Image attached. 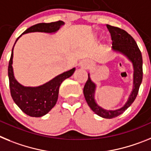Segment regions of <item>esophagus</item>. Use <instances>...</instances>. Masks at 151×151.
<instances>
[{"label":"esophagus","mask_w":151,"mask_h":151,"mask_svg":"<svg viewBox=\"0 0 151 151\" xmlns=\"http://www.w3.org/2000/svg\"><path fill=\"white\" fill-rule=\"evenodd\" d=\"M80 66H81V68H83V69H88V68H90V65L88 61H83L80 63Z\"/></svg>","instance_id":"esophagus-1"}]
</instances>
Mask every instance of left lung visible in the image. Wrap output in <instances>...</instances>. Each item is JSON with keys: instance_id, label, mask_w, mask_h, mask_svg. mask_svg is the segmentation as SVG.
I'll return each instance as SVG.
<instances>
[{"instance_id": "obj_1", "label": "left lung", "mask_w": 151, "mask_h": 151, "mask_svg": "<svg viewBox=\"0 0 151 151\" xmlns=\"http://www.w3.org/2000/svg\"><path fill=\"white\" fill-rule=\"evenodd\" d=\"M107 28L111 34L112 40V49L115 52H121L126 56L133 64L134 66V88L130 96L128 97L127 103L121 109L116 110H106L99 106L94 99L96 85L90 80V74H88V79L83 87V95L86 103L96 115L105 119H113L117 117L130 106L132 104L138 93L139 87L142 82L143 78V61L141 52L130 34H128L124 29L119 27H112L106 25Z\"/></svg>"}]
</instances>
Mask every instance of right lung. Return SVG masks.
<instances>
[{
    "mask_svg": "<svg viewBox=\"0 0 151 151\" xmlns=\"http://www.w3.org/2000/svg\"><path fill=\"white\" fill-rule=\"evenodd\" d=\"M64 24L65 23L61 20L49 23H38L27 29L23 34L34 32L52 33L58 31ZM21 36L17 39L16 42ZM14 47L8 65V77L11 96L14 103L24 113L31 117H41L48 113L55 106L58 98L60 85L65 79L74 74L75 68L64 72L42 86L36 87L24 86L19 84L14 76L12 67Z\"/></svg>",
    "mask_w": 151,
    "mask_h": 151,
    "instance_id": "1",
    "label": "right lung"
}]
</instances>
